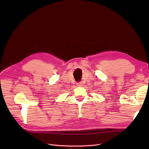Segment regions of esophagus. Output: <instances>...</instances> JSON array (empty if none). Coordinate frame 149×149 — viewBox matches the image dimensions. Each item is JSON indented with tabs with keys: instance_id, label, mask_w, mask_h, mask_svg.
I'll list each match as a JSON object with an SVG mask.
<instances>
[{
	"instance_id": "esophagus-1",
	"label": "esophagus",
	"mask_w": 149,
	"mask_h": 149,
	"mask_svg": "<svg viewBox=\"0 0 149 149\" xmlns=\"http://www.w3.org/2000/svg\"><path fill=\"white\" fill-rule=\"evenodd\" d=\"M76 85H77V86H79V87H81L83 86V83L82 82H78L77 83H76Z\"/></svg>"
}]
</instances>
